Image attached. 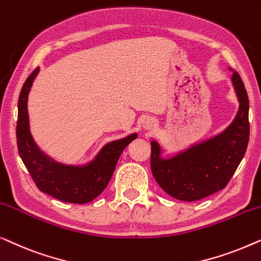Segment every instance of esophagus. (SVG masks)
Listing matches in <instances>:
<instances>
[{"mask_svg":"<svg viewBox=\"0 0 261 261\" xmlns=\"http://www.w3.org/2000/svg\"><path fill=\"white\" fill-rule=\"evenodd\" d=\"M153 124H155V122H153V119L148 118V119H145L144 122H143V127H144L145 130H149V129H151V127L153 126Z\"/></svg>","mask_w":261,"mask_h":261,"instance_id":"34e87169","label":"esophagus"}]
</instances>
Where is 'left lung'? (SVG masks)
<instances>
[{"label": "left lung", "instance_id": "1", "mask_svg": "<svg viewBox=\"0 0 261 261\" xmlns=\"http://www.w3.org/2000/svg\"><path fill=\"white\" fill-rule=\"evenodd\" d=\"M232 84L239 110L220 134L164 159L159 142L151 141V171L161 188L175 199L192 202L221 190L239 167L249 138L248 95L238 72Z\"/></svg>", "mask_w": 261, "mask_h": 261}]
</instances>
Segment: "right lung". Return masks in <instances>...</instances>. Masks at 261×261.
I'll return each mask as SVG.
<instances>
[{"instance_id":"obj_1","label":"right lung","mask_w":261,"mask_h":261,"mask_svg":"<svg viewBox=\"0 0 261 261\" xmlns=\"http://www.w3.org/2000/svg\"><path fill=\"white\" fill-rule=\"evenodd\" d=\"M39 71L38 67L28 76L19 97L16 138L20 157L42 193L68 203L91 202L109 185L120 153L138 135L131 134L108 143L91 162L84 166H71L54 161L39 148L29 127L28 94Z\"/></svg>"}]
</instances>
